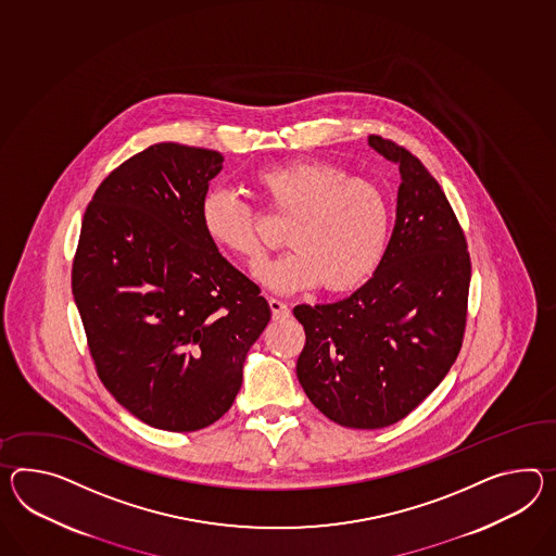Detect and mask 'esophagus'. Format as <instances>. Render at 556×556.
Wrapping results in <instances>:
<instances>
[{
	"label": "esophagus",
	"mask_w": 556,
	"mask_h": 556,
	"mask_svg": "<svg viewBox=\"0 0 556 556\" xmlns=\"http://www.w3.org/2000/svg\"><path fill=\"white\" fill-rule=\"evenodd\" d=\"M269 307H271L273 319H277V321H283L291 317V309L281 299L269 298Z\"/></svg>",
	"instance_id": "obj_1"
}]
</instances>
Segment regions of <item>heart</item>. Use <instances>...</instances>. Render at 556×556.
<instances>
[{
    "instance_id": "obj_1",
    "label": "heart",
    "mask_w": 556,
    "mask_h": 556,
    "mask_svg": "<svg viewBox=\"0 0 556 556\" xmlns=\"http://www.w3.org/2000/svg\"><path fill=\"white\" fill-rule=\"evenodd\" d=\"M253 185L275 213L291 217L281 257L261 267L258 279L279 293L324 283L327 291H350L367 281L381 263L390 237V203L376 182L352 177L326 161H291L258 168ZM201 223L206 237L258 265L265 243L257 211L235 190L217 187L203 197Z\"/></svg>"
}]
</instances>
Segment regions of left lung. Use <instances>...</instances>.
Returning a JSON list of instances; mask_svg holds the SVG:
<instances>
[{"label": "left lung", "instance_id": "1", "mask_svg": "<svg viewBox=\"0 0 556 556\" xmlns=\"http://www.w3.org/2000/svg\"><path fill=\"white\" fill-rule=\"evenodd\" d=\"M400 166L392 239L350 298L298 305L301 388L329 420L378 430L406 418L446 378L466 329L470 255L444 190L404 147L371 135Z\"/></svg>", "mask_w": 556, "mask_h": 556}]
</instances>
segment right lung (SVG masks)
<instances>
[{"instance_id": "right-lung-1", "label": "right lung", "mask_w": 556, "mask_h": 556, "mask_svg": "<svg viewBox=\"0 0 556 556\" xmlns=\"http://www.w3.org/2000/svg\"><path fill=\"white\" fill-rule=\"evenodd\" d=\"M217 150L161 142L96 189L72 265L98 378L138 420L166 432L217 421L271 319L261 289L201 223Z\"/></svg>"}]
</instances>
